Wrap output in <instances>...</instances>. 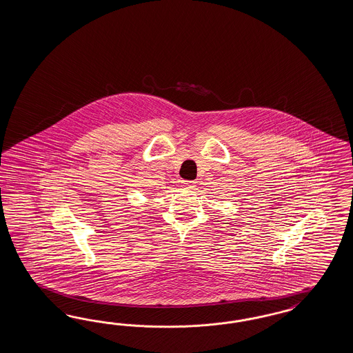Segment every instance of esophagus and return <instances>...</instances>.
I'll return each mask as SVG.
<instances>
[{
    "label": "esophagus",
    "mask_w": 353,
    "mask_h": 353,
    "mask_svg": "<svg viewBox=\"0 0 353 353\" xmlns=\"http://www.w3.org/2000/svg\"><path fill=\"white\" fill-rule=\"evenodd\" d=\"M194 181H182V188H185V189H192L194 188Z\"/></svg>",
    "instance_id": "esophagus-1"
}]
</instances>
